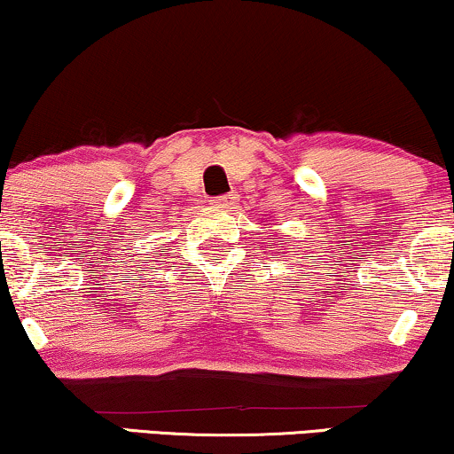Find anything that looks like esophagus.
Instances as JSON below:
<instances>
[{
  "mask_svg": "<svg viewBox=\"0 0 454 454\" xmlns=\"http://www.w3.org/2000/svg\"><path fill=\"white\" fill-rule=\"evenodd\" d=\"M235 194H223V196H215L213 200H210V204H213V207H216V208H229L231 207V204L235 202Z\"/></svg>",
  "mask_w": 454,
  "mask_h": 454,
  "instance_id": "34e87169",
  "label": "esophagus"
}]
</instances>
